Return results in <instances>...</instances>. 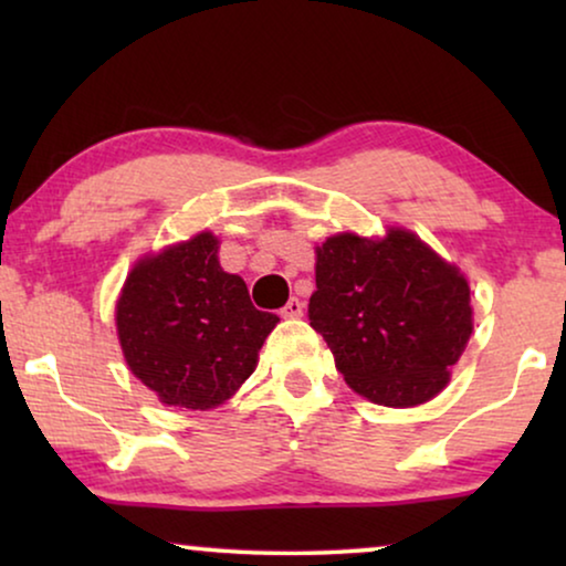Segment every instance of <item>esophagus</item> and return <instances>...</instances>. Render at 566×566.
<instances>
[{
  "instance_id": "1",
  "label": "esophagus",
  "mask_w": 566,
  "mask_h": 566,
  "mask_svg": "<svg viewBox=\"0 0 566 566\" xmlns=\"http://www.w3.org/2000/svg\"><path fill=\"white\" fill-rule=\"evenodd\" d=\"M281 316H285V319H298V316H304V304H301L298 298H291L289 304L281 308Z\"/></svg>"
}]
</instances>
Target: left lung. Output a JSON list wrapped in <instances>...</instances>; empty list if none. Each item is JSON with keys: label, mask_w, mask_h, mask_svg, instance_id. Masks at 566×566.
Instances as JSON below:
<instances>
[{"label": "left lung", "mask_w": 566, "mask_h": 566, "mask_svg": "<svg viewBox=\"0 0 566 566\" xmlns=\"http://www.w3.org/2000/svg\"><path fill=\"white\" fill-rule=\"evenodd\" d=\"M308 319L347 386L381 407L436 399L474 329L469 277L405 227L314 247Z\"/></svg>", "instance_id": "obj_1"}]
</instances>
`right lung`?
I'll use <instances>...</instances> for the list:
<instances>
[{
  "label": "right lung",
  "mask_w": 566,
  "mask_h": 566,
  "mask_svg": "<svg viewBox=\"0 0 566 566\" xmlns=\"http://www.w3.org/2000/svg\"><path fill=\"white\" fill-rule=\"evenodd\" d=\"M219 247L213 231H198L142 254L115 301L126 366L165 407H221L254 374L281 322L252 306L247 283L221 268Z\"/></svg>",
  "instance_id": "add662e5"
}]
</instances>
